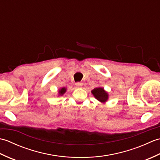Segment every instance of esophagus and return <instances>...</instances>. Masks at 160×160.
Here are the masks:
<instances>
[{"label": "esophagus", "instance_id": "obj_1", "mask_svg": "<svg viewBox=\"0 0 160 160\" xmlns=\"http://www.w3.org/2000/svg\"><path fill=\"white\" fill-rule=\"evenodd\" d=\"M76 86L77 87H81L82 86V82H76Z\"/></svg>", "mask_w": 160, "mask_h": 160}]
</instances>
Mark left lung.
Here are the masks:
<instances>
[{
    "label": "left lung",
    "instance_id": "8db88e82",
    "mask_svg": "<svg viewBox=\"0 0 160 160\" xmlns=\"http://www.w3.org/2000/svg\"><path fill=\"white\" fill-rule=\"evenodd\" d=\"M91 92L93 94L95 98H96L98 100L102 102H105L108 99V94L106 91L104 90L103 88H96V89L92 90Z\"/></svg>",
    "mask_w": 160,
    "mask_h": 160
}]
</instances>
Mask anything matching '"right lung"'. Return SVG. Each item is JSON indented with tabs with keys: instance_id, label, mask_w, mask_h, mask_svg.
I'll use <instances>...</instances> for the list:
<instances>
[{
	"instance_id": "add662e5",
	"label": "right lung",
	"mask_w": 160,
	"mask_h": 160,
	"mask_svg": "<svg viewBox=\"0 0 160 160\" xmlns=\"http://www.w3.org/2000/svg\"><path fill=\"white\" fill-rule=\"evenodd\" d=\"M66 91V89L65 88H62L60 91H59V94L60 95H63L64 93H65Z\"/></svg>"
}]
</instances>
